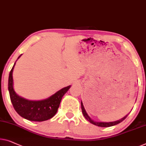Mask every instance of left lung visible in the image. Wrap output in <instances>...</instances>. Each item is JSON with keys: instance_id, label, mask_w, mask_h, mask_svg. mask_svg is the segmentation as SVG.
<instances>
[{"instance_id": "8db88e82", "label": "left lung", "mask_w": 146, "mask_h": 146, "mask_svg": "<svg viewBox=\"0 0 146 146\" xmlns=\"http://www.w3.org/2000/svg\"><path fill=\"white\" fill-rule=\"evenodd\" d=\"M81 109H82V114H83L84 117H85V119H86L87 121H88L90 122V123L93 124V125H94L96 126H98V127H112V126H114V125H116L117 124L121 123L122 121L123 120H125L126 119V117L128 116V115H126L125 117H123V118L119 119V120H117V121H113V122H96V121H94V120H92V119L90 118V117L88 116V115L87 114V113L85 109L84 108V106H83V104H82V102L81 101Z\"/></svg>"}]
</instances>
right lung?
I'll list each match as a JSON object with an SVG mask.
<instances>
[{"instance_id":"obj_1","label":"right lung","mask_w":146,"mask_h":146,"mask_svg":"<svg viewBox=\"0 0 146 146\" xmlns=\"http://www.w3.org/2000/svg\"><path fill=\"white\" fill-rule=\"evenodd\" d=\"M21 56V54L17 60ZM16 62L11 69L8 78V91L14 110L21 117L29 121L41 122L52 118L57 113L62 97L70 88L71 85L64 87L55 94L44 100H29L25 99L16 94L13 86L14 82L12 73Z\"/></svg>"}]
</instances>
